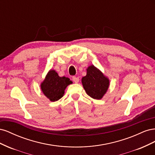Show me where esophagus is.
<instances>
[{"label": "esophagus", "mask_w": 155, "mask_h": 155, "mask_svg": "<svg viewBox=\"0 0 155 155\" xmlns=\"http://www.w3.org/2000/svg\"><path fill=\"white\" fill-rule=\"evenodd\" d=\"M72 80H73V81H74V83H78L79 82V78H78V77L74 76V77L72 78Z\"/></svg>", "instance_id": "34e87169"}]
</instances>
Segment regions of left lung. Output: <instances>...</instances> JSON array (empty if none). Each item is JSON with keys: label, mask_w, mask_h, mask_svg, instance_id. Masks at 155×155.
Returning a JSON list of instances; mask_svg holds the SVG:
<instances>
[{"label": "left lung", "mask_w": 155, "mask_h": 155, "mask_svg": "<svg viewBox=\"0 0 155 155\" xmlns=\"http://www.w3.org/2000/svg\"><path fill=\"white\" fill-rule=\"evenodd\" d=\"M81 83L87 94L95 100H101L110 85V80L94 65L87 68V75L81 79Z\"/></svg>", "instance_id": "1"}]
</instances>
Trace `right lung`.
I'll return each instance as SVG.
<instances>
[{
	"mask_svg": "<svg viewBox=\"0 0 155 155\" xmlns=\"http://www.w3.org/2000/svg\"><path fill=\"white\" fill-rule=\"evenodd\" d=\"M72 83L68 78L60 77L55 70L50 69L41 83V89L50 101H56L63 96L65 89Z\"/></svg>",
	"mask_w": 155,
	"mask_h": 155,
	"instance_id": "right-lung-1",
	"label": "right lung"
}]
</instances>
